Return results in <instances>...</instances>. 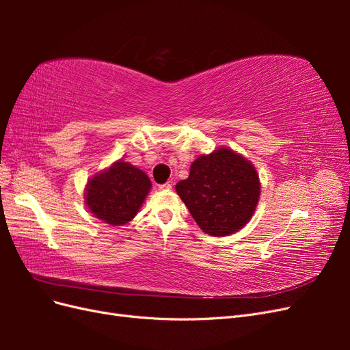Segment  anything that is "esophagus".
Listing matches in <instances>:
<instances>
[{
    "label": "esophagus",
    "mask_w": 350,
    "mask_h": 350,
    "mask_svg": "<svg viewBox=\"0 0 350 350\" xmlns=\"http://www.w3.org/2000/svg\"><path fill=\"white\" fill-rule=\"evenodd\" d=\"M171 188H172L171 183H165L162 185H159V189H161V191H169V189H171Z\"/></svg>",
    "instance_id": "esophagus-1"
}]
</instances>
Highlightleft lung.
<instances>
[{"label": "left lung", "mask_w": 350, "mask_h": 350, "mask_svg": "<svg viewBox=\"0 0 350 350\" xmlns=\"http://www.w3.org/2000/svg\"><path fill=\"white\" fill-rule=\"evenodd\" d=\"M175 188L197 225L211 237H228L245 226L261 189L256 167L226 147L196 159L188 178Z\"/></svg>", "instance_id": "8db88e82"}]
</instances>
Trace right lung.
<instances>
[{
    "instance_id": "1",
    "label": "right lung",
    "mask_w": 350,
    "mask_h": 350,
    "mask_svg": "<svg viewBox=\"0 0 350 350\" xmlns=\"http://www.w3.org/2000/svg\"><path fill=\"white\" fill-rule=\"evenodd\" d=\"M150 188V179L143 171L118 161L89 179L84 201L105 224L121 226L134 219Z\"/></svg>"
}]
</instances>
